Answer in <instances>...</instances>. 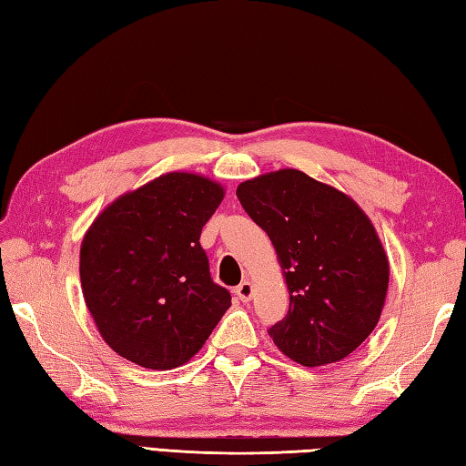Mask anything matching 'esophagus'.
Masks as SVG:
<instances>
[{
  "label": "esophagus",
  "instance_id": "34e87169",
  "mask_svg": "<svg viewBox=\"0 0 466 466\" xmlns=\"http://www.w3.org/2000/svg\"><path fill=\"white\" fill-rule=\"evenodd\" d=\"M252 294H254V289H252V284L248 280H244V282H240L238 286H236V296H238V300L250 302Z\"/></svg>",
  "mask_w": 466,
  "mask_h": 466
}]
</instances>
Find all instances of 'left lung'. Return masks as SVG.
Wrapping results in <instances>:
<instances>
[{"mask_svg":"<svg viewBox=\"0 0 466 466\" xmlns=\"http://www.w3.org/2000/svg\"><path fill=\"white\" fill-rule=\"evenodd\" d=\"M236 196L268 234L289 284V314L270 339L302 366L342 360L379 324L389 289V258L369 216L300 170L252 177Z\"/></svg>","mask_w":466,"mask_h":466,"instance_id":"1","label":"left lung"}]
</instances>
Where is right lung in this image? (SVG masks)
<instances>
[{"label": "right lung", "mask_w": 466, "mask_h": 466, "mask_svg": "<svg viewBox=\"0 0 466 466\" xmlns=\"http://www.w3.org/2000/svg\"><path fill=\"white\" fill-rule=\"evenodd\" d=\"M224 187L170 172L96 218L80 250L86 306L102 339L144 369L170 370L202 349L232 296L200 246Z\"/></svg>", "instance_id": "obj_1"}]
</instances>
